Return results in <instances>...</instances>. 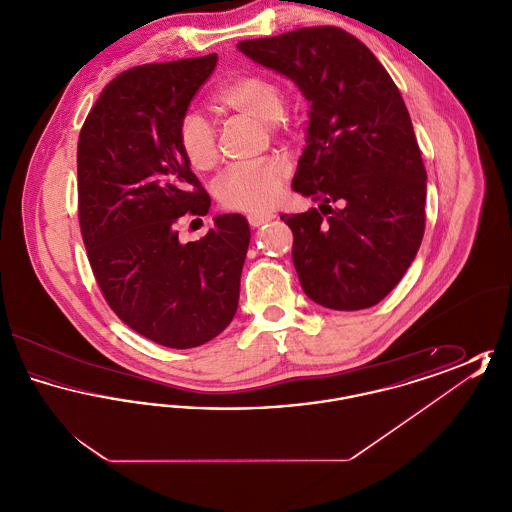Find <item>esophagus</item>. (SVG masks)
Listing matches in <instances>:
<instances>
[{
	"label": "esophagus",
	"mask_w": 512,
	"mask_h": 512,
	"mask_svg": "<svg viewBox=\"0 0 512 512\" xmlns=\"http://www.w3.org/2000/svg\"><path fill=\"white\" fill-rule=\"evenodd\" d=\"M272 219H274L272 213H251V215H247V222H249L251 228H259V226H263L265 222Z\"/></svg>",
	"instance_id": "34e87169"
}]
</instances>
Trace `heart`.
Masks as SVG:
<instances>
[{
	"label": "heart",
	"mask_w": 512,
	"mask_h": 512,
	"mask_svg": "<svg viewBox=\"0 0 512 512\" xmlns=\"http://www.w3.org/2000/svg\"><path fill=\"white\" fill-rule=\"evenodd\" d=\"M219 109L265 121L272 134H286L292 128L280 84L263 73H242L224 80L213 94ZM178 147L194 171H209L219 159L217 134L197 113H186L178 122ZM290 176L284 159L270 157L255 165H240L224 172L217 180L220 205L232 211L265 213L280 197Z\"/></svg>",
	"instance_id": "1"
}]
</instances>
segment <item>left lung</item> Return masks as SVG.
Listing matches in <instances>:
<instances>
[{
  "label": "left lung",
  "mask_w": 512,
  "mask_h": 512,
  "mask_svg": "<svg viewBox=\"0 0 512 512\" xmlns=\"http://www.w3.org/2000/svg\"><path fill=\"white\" fill-rule=\"evenodd\" d=\"M238 49L292 78L311 101L292 186L320 205L280 217L292 228L303 292L334 311L380 303L411 267L426 222V169L397 86L338 26L244 40Z\"/></svg>",
  "instance_id": "1"
}]
</instances>
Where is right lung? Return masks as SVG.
<instances>
[{
  "label": "right lung",
  "instance_id": "add662e5",
  "mask_svg": "<svg viewBox=\"0 0 512 512\" xmlns=\"http://www.w3.org/2000/svg\"><path fill=\"white\" fill-rule=\"evenodd\" d=\"M217 59L124 71L78 136V220L99 290L124 324L171 349L203 345L232 322L251 238L236 213L197 242L182 244L176 230L211 205L176 130Z\"/></svg>",
  "mask_w": 512,
  "mask_h": 512
}]
</instances>
